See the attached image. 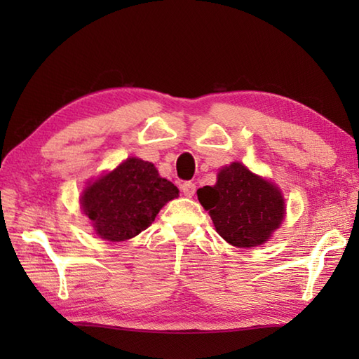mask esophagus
Masks as SVG:
<instances>
[{
    "mask_svg": "<svg viewBox=\"0 0 359 359\" xmlns=\"http://www.w3.org/2000/svg\"><path fill=\"white\" fill-rule=\"evenodd\" d=\"M180 188H182V193H184L187 197H193L196 193V185L193 182H184Z\"/></svg>",
    "mask_w": 359,
    "mask_h": 359,
    "instance_id": "1",
    "label": "esophagus"
}]
</instances>
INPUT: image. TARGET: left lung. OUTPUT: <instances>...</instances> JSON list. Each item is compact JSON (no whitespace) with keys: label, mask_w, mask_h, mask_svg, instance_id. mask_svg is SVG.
Returning a JSON list of instances; mask_svg holds the SVG:
<instances>
[{"label":"left lung","mask_w":359,"mask_h":359,"mask_svg":"<svg viewBox=\"0 0 359 359\" xmlns=\"http://www.w3.org/2000/svg\"><path fill=\"white\" fill-rule=\"evenodd\" d=\"M197 197L217 233L239 248L262 245L285 215L279 189L242 163L220 170L216 185L197 189Z\"/></svg>","instance_id":"obj_1"}]
</instances>
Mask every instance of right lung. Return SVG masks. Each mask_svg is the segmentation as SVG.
Listing matches in <instances>:
<instances>
[{
  "mask_svg": "<svg viewBox=\"0 0 359 359\" xmlns=\"http://www.w3.org/2000/svg\"><path fill=\"white\" fill-rule=\"evenodd\" d=\"M177 196V187L160 177L154 165L131 157L88 187L81 207L102 239L121 242L147 230Z\"/></svg>",
  "mask_w": 359,
  "mask_h": 359,
  "instance_id": "right-lung-1",
  "label": "right lung"
}]
</instances>
